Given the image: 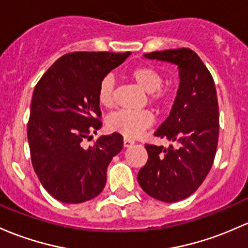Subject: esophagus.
I'll use <instances>...</instances> for the list:
<instances>
[{
  "label": "esophagus",
  "instance_id": "esophagus-1",
  "mask_svg": "<svg viewBox=\"0 0 248 248\" xmlns=\"http://www.w3.org/2000/svg\"><path fill=\"white\" fill-rule=\"evenodd\" d=\"M134 144V140L129 139V138H124V147H129V146H132Z\"/></svg>",
  "mask_w": 248,
  "mask_h": 248
}]
</instances>
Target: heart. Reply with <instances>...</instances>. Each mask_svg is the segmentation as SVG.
Returning a JSON list of instances; mask_svg holds the SVG:
<instances>
[{
  "label": "heart",
  "mask_w": 248,
  "mask_h": 248,
  "mask_svg": "<svg viewBox=\"0 0 248 248\" xmlns=\"http://www.w3.org/2000/svg\"><path fill=\"white\" fill-rule=\"evenodd\" d=\"M133 82L148 95V101L159 108H168L173 95L169 89L161 88L164 76L152 65H138L128 71ZM115 82L113 77L106 76L98 84L97 101L104 108H111L114 104ZM153 124V115L148 110L127 111L120 110L107 119V127L126 138H135L141 134Z\"/></svg>",
  "instance_id": "b5f03b06"
}]
</instances>
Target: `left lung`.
I'll return each instance as SVG.
<instances>
[{
  "instance_id": "obj_1",
  "label": "left lung",
  "mask_w": 248,
  "mask_h": 248,
  "mask_svg": "<svg viewBox=\"0 0 248 248\" xmlns=\"http://www.w3.org/2000/svg\"><path fill=\"white\" fill-rule=\"evenodd\" d=\"M146 58L178 65L179 89L168 119L155 135L168 148L146 144L147 163L138 182L147 195L173 203L194 194L212 169L218 140V104L212 74L190 48L157 51Z\"/></svg>"
}]
</instances>
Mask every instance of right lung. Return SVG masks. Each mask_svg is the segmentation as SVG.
Returning a JSON list of instances; mask_svg holds the SVG:
<instances>
[{
    "instance_id": "1",
    "label": "right lung",
    "mask_w": 248,
    "mask_h": 248,
    "mask_svg": "<svg viewBox=\"0 0 248 248\" xmlns=\"http://www.w3.org/2000/svg\"><path fill=\"white\" fill-rule=\"evenodd\" d=\"M72 52L62 56L36 83L27 124L32 165L46 191L64 203H82L101 194L107 168L124 147L119 133L83 141L102 127L98 84L129 56Z\"/></svg>"
}]
</instances>
